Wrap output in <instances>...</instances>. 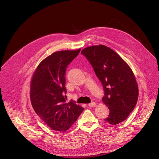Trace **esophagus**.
<instances>
[{"instance_id": "34e87169", "label": "esophagus", "mask_w": 159, "mask_h": 159, "mask_svg": "<svg viewBox=\"0 0 159 159\" xmlns=\"http://www.w3.org/2000/svg\"><path fill=\"white\" fill-rule=\"evenodd\" d=\"M89 107H94L96 106V103L94 102H90V104H89L88 105Z\"/></svg>"}]
</instances>
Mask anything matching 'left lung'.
Segmentation results:
<instances>
[{"instance_id":"1","label":"left lung","mask_w":159,"mask_h":159,"mask_svg":"<svg viewBox=\"0 0 159 159\" xmlns=\"http://www.w3.org/2000/svg\"><path fill=\"white\" fill-rule=\"evenodd\" d=\"M81 53L91 64L102 84V102L109 109V115L104 121L112 125L125 121L139 98L138 84L131 68L118 53L105 45L87 47Z\"/></svg>"}]
</instances>
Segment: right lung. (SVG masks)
I'll return each mask as SVG.
<instances>
[{"label": "right lung", "mask_w": 159, "mask_h": 159, "mask_svg": "<svg viewBox=\"0 0 159 159\" xmlns=\"http://www.w3.org/2000/svg\"><path fill=\"white\" fill-rule=\"evenodd\" d=\"M81 49L54 52L42 60L33 73L30 99L36 114L53 130L64 132L77 121L84 107L65 102V72Z\"/></svg>", "instance_id": "obj_1"}]
</instances>
